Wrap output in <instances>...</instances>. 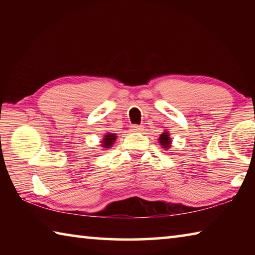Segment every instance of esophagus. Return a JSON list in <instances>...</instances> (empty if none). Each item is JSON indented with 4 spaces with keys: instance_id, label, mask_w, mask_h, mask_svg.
Segmentation results:
<instances>
[{
    "instance_id": "obj_1",
    "label": "esophagus",
    "mask_w": 255,
    "mask_h": 255,
    "mask_svg": "<svg viewBox=\"0 0 255 255\" xmlns=\"http://www.w3.org/2000/svg\"><path fill=\"white\" fill-rule=\"evenodd\" d=\"M131 131L132 132H140L143 131V126H138V125H133V126H131Z\"/></svg>"
}]
</instances>
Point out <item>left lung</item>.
<instances>
[{
  "mask_svg": "<svg viewBox=\"0 0 255 255\" xmlns=\"http://www.w3.org/2000/svg\"><path fill=\"white\" fill-rule=\"evenodd\" d=\"M159 145L164 149H169L172 146V138L170 137V132L167 130H164L158 138Z\"/></svg>",
  "mask_w": 255,
  "mask_h": 255,
  "instance_id": "left-lung-1",
  "label": "left lung"
}]
</instances>
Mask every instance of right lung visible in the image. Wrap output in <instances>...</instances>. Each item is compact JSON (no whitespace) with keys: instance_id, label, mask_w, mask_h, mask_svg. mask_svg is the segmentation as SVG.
<instances>
[{"instance_id":"1","label":"right lung","mask_w":255,"mask_h":255,"mask_svg":"<svg viewBox=\"0 0 255 255\" xmlns=\"http://www.w3.org/2000/svg\"><path fill=\"white\" fill-rule=\"evenodd\" d=\"M116 139H117V135L114 132H106L105 136H103L102 140L100 141V147L106 150V149H110L112 147V145L115 144Z\"/></svg>"}]
</instances>
